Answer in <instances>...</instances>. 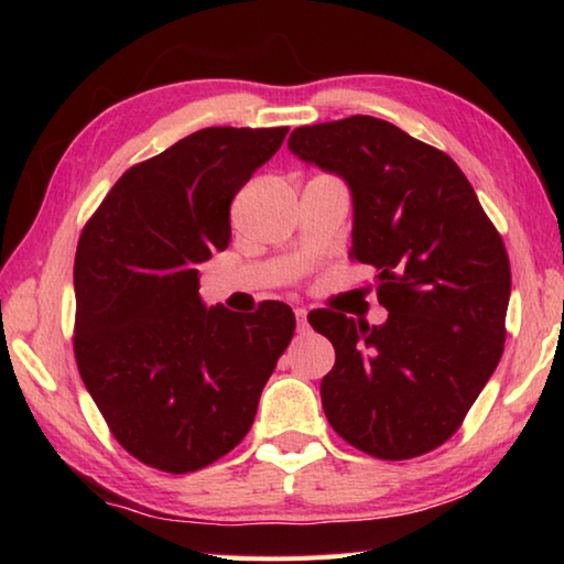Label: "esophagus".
Wrapping results in <instances>:
<instances>
[{
    "instance_id": "esophagus-1",
    "label": "esophagus",
    "mask_w": 564,
    "mask_h": 564,
    "mask_svg": "<svg viewBox=\"0 0 564 564\" xmlns=\"http://www.w3.org/2000/svg\"><path fill=\"white\" fill-rule=\"evenodd\" d=\"M295 321H299V330H301V333L308 330V311H305V308H295Z\"/></svg>"
}]
</instances>
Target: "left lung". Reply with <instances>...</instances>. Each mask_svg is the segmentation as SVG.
<instances>
[{"label":"left lung","instance_id":"8db88e82","mask_svg":"<svg viewBox=\"0 0 564 564\" xmlns=\"http://www.w3.org/2000/svg\"><path fill=\"white\" fill-rule=\"evenodd\" d=\"M289 149L346 181L350 256L378 271L388 321L313 311L336 348L321 380L333 431L380 460L443 445L498 368L510 301L500 234L455 161L376 117L299 127Z\"/></svg>","mask_w":564,"mask_h":564}]
</instances>
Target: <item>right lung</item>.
I'll return each mask as SVG.
<instances>
[{"label": "right lung", "instance_id": "add662e5", "mask_svg": "<svg viewBox=\"0 0 564 564\" xmlns=\"http://www.w3.org/2000/svg\"><path fill=\"white\" fill-rule=\"evenodd\" d=\"M285 127H212L131 166L84 226L74 261L79 376L137 460L184 475L251 431L295 316L265 301L238 316L198 295V269L231 241V202Z\"/></svg>", "mask_w": 564, "mask_h": 564}]
</instances>
